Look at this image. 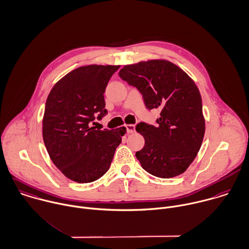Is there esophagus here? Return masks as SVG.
<instances>
[{"instance_id": "obj_1", "label": "esophagus", "mask_w": 249, "mask_h": 249, "mask_svg": "<svg viewBox=\"0 0 249 249\" xmlns=\"http://www.w3.org/2000/svg\"><path fill=\"white\" fill-rule=\"evenodd\" d=\"M127 133H134L135 132V125L134 124H126L125 125Z\"/></svg>"}]
</instances>
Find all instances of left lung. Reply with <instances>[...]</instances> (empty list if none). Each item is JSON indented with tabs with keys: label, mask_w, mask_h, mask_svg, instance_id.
<instances>
[{
	"label": "left lung",
	"mask_w": 249,
	"mask_h": 249,
	"mask_svg": "<svg viewBox=\"0 0 249 249\" xmlns=\"http://www.w3.org/2000/svg\"><path fill=\"white\" fill-rule=\"evenodd\" d=\"M119 75L138 89L149 110H160L157 126L146 123L136 125L145 138L144 148L135 155L141 166L162 178L182 174L195 160L205 135L202 98L196 84L166 60L127 65Z\"/></svg>",
	"instance_id": "obj_1"
}]
</instances>
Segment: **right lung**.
Instances as JSON below:
<instances>
[{"instance_id": "right-lung-1", "label": "right lung", "mask_w": 249, "mask_h": 249, "mask_svg": "<svg viewBox=\"0 0 249 249\" xmlns=\"http://www.w3.org/2000/svg\"><path fill=\"white\" fill-rule=\"evenodd\" d=\"M120 66L80 67L54 85L42 120V136L48 155L70 179L86 183L109 169L124 126L95 129L89 124L107 114L104 91Z\"/></svg>"}]
</instances>
